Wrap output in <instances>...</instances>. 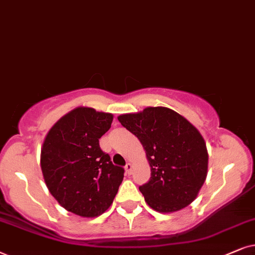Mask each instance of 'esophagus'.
<instances>
[{"mask_svg":"<svg viewBox=\"0 0 255 255\" xmlns=\"http://www.w3.org/2000/svg\"><path fill=\"white\" fill-rule=\"evenodd\" d=\"M125 169H126V172H127L128 175H130L131 174V170H133V165H131L130 163H127V164H126Z\"/></svg>","mask_w":255,"mask_h":255,"instance_id":"1","label":"esophagus"}]
</instances>
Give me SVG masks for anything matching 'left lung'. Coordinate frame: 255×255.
I'll list each match as a JSON object with an SVG mask.
<instances>
[{
	"instance_id": "left-lung-1",
	"label": "left lung",
	"mask_w": 255,
	"mask_h": 255,
	"mask_svg": "<svg viewBox=\"0 0 255 255\" xmlns=\"http://www.w3.org/2000/svg\"><path fill=\"white\" fill-rule=\"evenodd\" d=\"M118 120L145 150L151 174L138 189L147 204L161 213L191 204L204 184L209 162L205 141L195 126L167 107H147Z\"/></svg>"
}]
</instances>
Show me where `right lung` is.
<instances>
[{"instance_id": "obj_1", "label": "right lung", "mask_w": 255, "mask_h": 255, "mask_svg": "<svg viewBox=\"0 0 255 255\" xmlns=\"http://www.w3.org/2000/svg\"><path fill=\"white\" fill-rule=\"evenodd\" d=\"M113 114L77 107L52 126L40 151V168L51 195L74 215L93 218L110 208L125 169L101 150L99 138Z\"/></svg>"}]
</instances>
